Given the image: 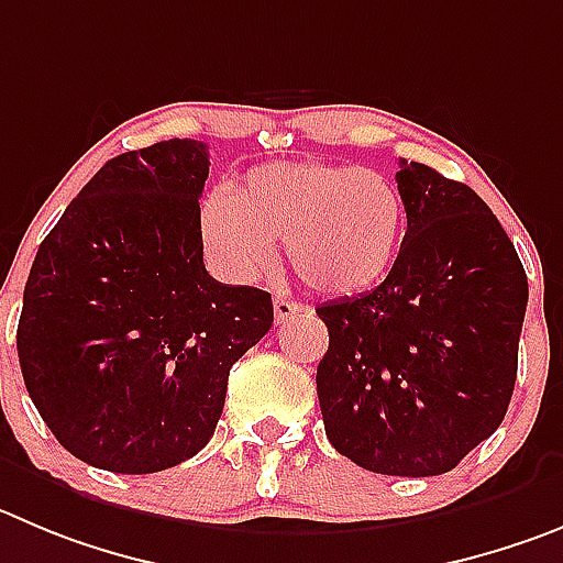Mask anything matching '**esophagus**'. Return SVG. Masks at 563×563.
Listing matches in <instances>:
<instances>
[{
    "label": "esophagus",
    "mask_w": 563,
    "mask_h": 563,
    "mask_svg": "<svg viewBox=\"0 0 563 563\" xmlns=\"http://www.w3.org/2000/svg\"><path fill=\"white\" fill-rule=\"evenodd\" d=\"M272 306H275V322L277 324H283V322H286V319H291L294 313L302 311V306H297L294 299L280 297V294H277V297L272 299Z\"/></svg>",
    "instance_id": "esophagus-1"
}]
</instances>
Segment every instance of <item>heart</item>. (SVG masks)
I'll return each mask as SVG.
<instances>
[{
	"label": "heart",
	"mask_w": 563,
	"mask_h": 563,
	"mask_svg": "<svg viewBox=\"0 0 563 563\" xmlns=\"http://www.w3.org/2000/svg\"><path fill=\"white\" fill-rule=\"evenodd\" d=\"M406 233V205L388 177L319 161L264 163L233 188L210 191L199 239L210 266L235 283L255 280L275 239L306 286L350 297L391 272Z\"/></svg>",
	"instance_id": "obj_1"
}]
</instances>
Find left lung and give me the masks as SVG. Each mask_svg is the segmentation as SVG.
I'll use <instances>...</instances> for the list:
<instances>
[{"instance_id": "obj_1", "label": "left lung", "mask_w": 563, "mask_h": 563, "mask_svg": "<svg viewBox=\"0 0 563 563\" xmlns=\"http://www.w3.org/2000/svg\"><path fill=\"white\" fill-rule=\"evenodd\" d=\"M408 230L386 280L319 306L317 369L330 444L380 475L459 466L500 428L517 380L528 277L511 239L464 183L397 172Z\"/></svg>"}]
</instances>
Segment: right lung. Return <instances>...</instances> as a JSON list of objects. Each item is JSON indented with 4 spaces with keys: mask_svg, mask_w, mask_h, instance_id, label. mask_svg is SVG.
<instances>
[{
    "mask_svg": "<svg viewBox=\"0 0 563 563\" xmlns=\"http://www.w3.org/2000/svg\"><path fill=\"white\" fill-rule=\"evenodd\" d=\"M208 146L113 157L63 210L24 286L19 364L75 459L122 475L183 464L217 430L230 366L269 333L272 297L202 264Z\"/></svg>",
    "mask_w": 563,
    "mask_h": 563,
    "instance_id": "1",
    "label": "right lung"
}]
</instances>
